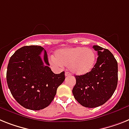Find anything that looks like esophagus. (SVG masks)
<instances>
[{
  "label": "esophagus",
  "mask_w": 129,
  "mask_h": 129,
  "mask_svg": "<svg viewBox=\"0 0 129 129\" xmlns=\"http://www.w3.org/2000/svg\"><path fill=\"white\" fill-rule=\"evenodd\" d=\"M70 75H71V74H70L69 72H65V76H69Z\"/></svg>",
  "instance_id": "obj_1"
}]
</instances>
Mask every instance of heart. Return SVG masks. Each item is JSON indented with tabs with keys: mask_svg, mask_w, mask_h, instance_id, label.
Segmentation results:
<instances>
[{
	"mask_svg": "<svg viewBox=\"0 0 129 129\" xmlns=\"http://www.w3.org/2000/svg\"><path fill=\"white\" fill-rule=\"evenodd\" d=\"M96 61V55L92 49L83 47H65L56 51L50 63L56 67H68L72 73L86 74L93 69Z\"/></svg>",
	"mask_w": 129,
	"mask_h": 129,
	"instance_id": "heart-1",
	"label": "heart"
}]
</instances>
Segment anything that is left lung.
<instances>
[{"label": "left lung", "instance_id": "left-lung-1", "mask_svg": "<svg viewBox=\"0 0 129 129\" xmlns=\"http://www.w3.org/2000/svg\"><path fill=\"white\" fill-rule=\"evenodd\" d=\"M93 48L98 55L95 66L87 74L76 76V84L72 89L77 102L89 108L105 104L115 91L118 81V64L113 55L98 45Z\"/></svg>", "mask_w": 129, "mask_h": 129}]
</instances>
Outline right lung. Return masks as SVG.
I'll return each mask as SVG.
<instances>
[{"label": "right lung", "mask_w": 129, "mask_h": 129, "mask_svg": "<svg viewBox=\"0 0 129 129\" xmlns=\"http://www.w3.org/2000/svg\"><path fill=\"white\" fill-rule=\"evenodd\" d=\"M49 66L46 51L38 45L22 47L10 58L8 86L16 102L26 109L37 111L49 105L65 79L64 72L54 74Z\"/></svg>", "instance_id": "1"}]
</instances>
